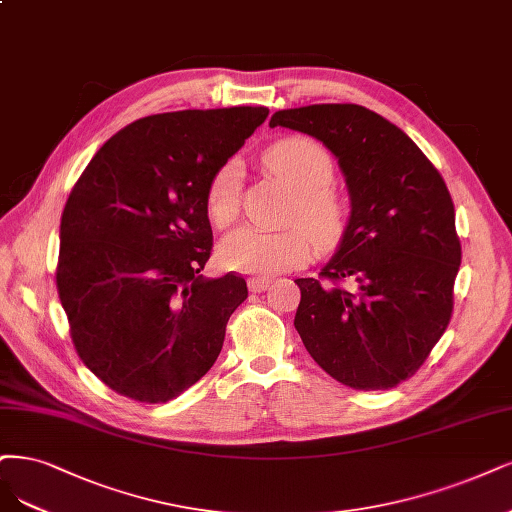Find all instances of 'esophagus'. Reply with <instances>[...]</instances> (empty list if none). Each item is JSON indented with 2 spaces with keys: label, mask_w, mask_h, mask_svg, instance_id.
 I'll return each instance as SVG.
<instances>
[{
  "label": "esophagus",
  "mask_w": 512,
  "mask_h": 512,
  "mask_svg": "<svg viewBox=\"0 0 512 512\" xmlns=\"http://www.w3.org/2000/svg\"><path fill=\"white\" fill-rule=\"evenodd\" d=\"M267 286H269V277H250L248 281L250 292H262L267 290Z\"/></svg>",
  "instance_id": "34e87169"
}]
</instances>
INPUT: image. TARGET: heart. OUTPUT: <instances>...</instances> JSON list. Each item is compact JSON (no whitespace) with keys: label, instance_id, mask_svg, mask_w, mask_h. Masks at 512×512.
<instances>
[{"label":"heart","instance_id":"b5f03b06","mask_svg":"<svg viewBox=\"0 0 512 512\" xmlns=\"http://www.w3.org/2000/svg\"><path fill=\"white\" fill-rule=\"evenodd\" d=\"M264 163L294 192L286 218L294 228L271 233L241 226L226 235L220 243V260L237 273L271 275L303 267L315 252V239L332 243L343 231L345 205L330 188L334 165L322 146L305 137L279 139L264 154ZM239 192V165L226 161L211 175L205 192L207 214L216 226H228L237 218Z\"/></svg>","mask_w":512,"mask_h":512}]
</instances>
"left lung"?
Here are the masks:
<instances>
[{"instance_id":"obj_1","label":"left lung","mask_w":512,"mask_h":512,"mask_svg":"<svg viewBox=\"0 0 512 512\" xmlns=\"http://www.w3.org/2000/svg\"><path fill=\"white\" fill-rule=\"evenodd\" d=\"M269 125L320 139L351 197L337 254L317 279H296L294 326L332 379L390 390L417 373L453 313L462 245L443 175L407 133L356 103L279 110Z\"/></svg>"}]
</instances>
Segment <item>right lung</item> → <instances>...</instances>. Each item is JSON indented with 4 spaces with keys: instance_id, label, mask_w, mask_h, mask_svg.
Segmentation results:
<instances>
[{
    "instance_id": "1",
    "label": "right lung",
    "mask_w": 512,
    "mask_h": 512,
    "mask_svg": "<svg viewBox=\"0 0 512 512\" xmlns=\"http://www.w3.org/2000/svg\"><path fill=\"white\" fill-rule=\"evenodd\" d=\"M267 116L241 105L139 118L69 192L57 290L76 354L116 394L167 402L220 356L248 284L199 275L214 248L205 192Z\"/></svg>"
}]
</instances>
